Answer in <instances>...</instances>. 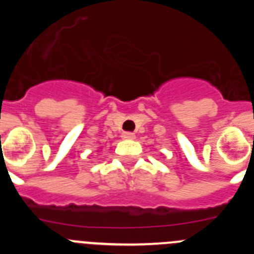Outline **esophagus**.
<instances>
[{"mask_svg":"<svg viewBox=\"0 0 254 254\" xmlns=\"http://www.w3.org/2000/svg\"><path fill=\"white\" fill-rule=\"evenodd\" d=\"M134 137H136V136H134V133H132V132H123L122 133V138H125V140H133Z\"/></svg>","mask_w":254,"mask_h":254,"instance_id":"34e87169","label":"esophagus"}]
</instances>
